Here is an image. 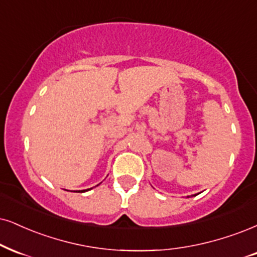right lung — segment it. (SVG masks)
Here are the masks:
<instances>
[{
  "instance_id": "right-lung-1",
  "label": "right lung",
  "mask_w": 257,
  "mask_h": 257,
  "mask_svg": "<svg viewBox=\"0 0 257 257\" xmlns=\"http://www.w3.org/2000/svg\"><path fill=\"white\" fill-rule=\"evenodd\" d=\"M82 192H85V191H82Z\"/></svg>"
}]
</instances>
